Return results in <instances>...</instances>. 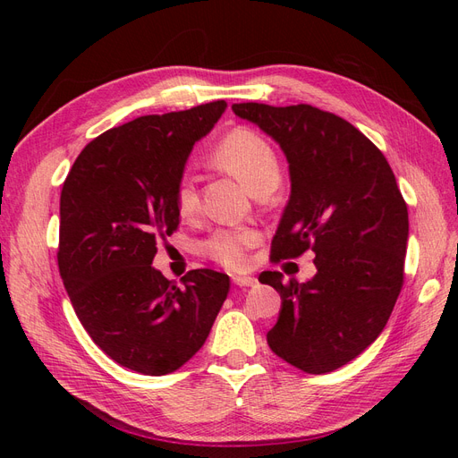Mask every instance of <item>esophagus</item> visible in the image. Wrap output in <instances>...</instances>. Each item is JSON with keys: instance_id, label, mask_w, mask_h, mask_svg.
I'll return each mask as SVG.
<instances>
[{"instance_id": "esophagus-1", "label": "esophagus", "mask_w": 458, "mask_h": 458, "mask_svg": "<svg viewBox=\"0 0 458 458\" xmlns=\"http://www.w3.org/2000/svg\"><path fill=\"white\" fill-rule=\"evenodd\" d=\"M233 283L237 284V286H254V284H256V279H254V276L237 275V276H233Z\"/></svg>"}]
</instances>
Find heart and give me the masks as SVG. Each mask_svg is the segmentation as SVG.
I'll use <instances>...</instances> for the list:
<instances>
[{"label": "heart", "mask_w": 458, "mask_h": 458, "mask_svg": "<svg viewBox=\"0 0 458 458\" xmlns=\"http://www.w3.org/2000/svg\"><path fill=\"white\" fill-rule=\"evenodd\" d=\"M214 158L239 175L250 191L276 185L281 179V162L273 145L252 128L237 126L227 131L214 147ZM175 208L183 219H192L200 210L199 177L192 170H185L175 187ZM259 241L252 227H225L214 231L204 241L206 258L217 266L239 271L248 266V252Z\"/></svg>", "instance_id": "obj_1"}]
</instances>
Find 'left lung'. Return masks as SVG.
Masks as SVG:
<instances>
[{
	"label": "left lung",
	"mask_w": 458,
	"mask_h": 458,
	"mask_svg": "<svg viewBox=\"0 0 458 458\" xmlns=\"http://www.w3.org/2000/svg\"><path fill=\"white\" fill-rule=\"evenodd\" d=\"M233 110L271 135L290 164L273 263L315 252L308 283L259 275L283 300L267 344L303 372L336 370L378 338L394 311L405 276L407 202L380 148L348 120L303 103Z\"/></svg>",
	"instance_id": "1"
}]
</instances>
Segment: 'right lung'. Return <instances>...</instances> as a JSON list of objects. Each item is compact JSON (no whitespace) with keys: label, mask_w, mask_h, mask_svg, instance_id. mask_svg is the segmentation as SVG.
<instances>
[{"label":"right lung","mask_w":458,"mask_h":458,"mask_svg":"<svg viewBox=\"0 0 458 458\" xmlns=\"http://www.w3.org/2000/svg\"><path fill=\"white\" fill-rule=\"evenodd\" d=\"M227 103L148 114L95 137L61 191L59 273L91 340L135 372L183 367L210 335L231 281L189 271L179 288L152 267L177 231L175 187L189 152Z\"/></svg>","instance_id":"right-lung-1"}]
</instances>
